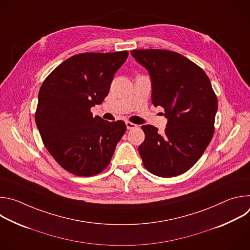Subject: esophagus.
Returning <instances> with one entry per match:
<instances>
[{
    "mask_svg": "<svg viewBox=\"0 0 250 250\" xmlns=\"http://www.w3.org/2000/svg\"><path fill=\"white\" fill-rule=\"evenodd\" d=\"M125 125H126L127 129H134V128L137 127V125L135 124H132L130 122H125Z\"/></svg>",
    "mask_w": 250,
    "mask_h": 250,
    "instance_id": "obj_1",
    "label": "esophagus"
}]
</instances>
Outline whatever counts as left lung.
<instances>
[{
  "mask_svg": "<svg viewBox=\"0 0 250 250\" xmlns=\"http://www.w3.org/2000/svg\"><path fill=\"white\" fill-rule=\"evenodd\" d=\"M131 55L145 66L152 82V103L164 109L165 132L142 125L146 139L138 146L145 167L169 178L188 171L203 155L215 132L217 95L205 71L170 50L138 49Z\"/></svg>",
  "mask_w": 250,
  "mask_h": 250,
  "instance_id": "obj_1",
  "label": "left lung"
}]
</instances>
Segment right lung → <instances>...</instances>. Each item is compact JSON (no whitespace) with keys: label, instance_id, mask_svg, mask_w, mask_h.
I'll list each match as a JSON object with an SVG mask.
<instances>
[{"label":"right lung","instance_id":"right-lung-1","mask_svg":"<svg viewBox=\"0 0 250 250\" xmlns=\"http://www.w3.org/2000/svg\"><path fill=\"white\" fill-rule=\"evenodd\" d=\"M127 56L126 50L80 53L63 61L43 81L35 123L48 152L69 173L90 177L110 164L125 124L93 117L91 108L109 94Z\"/></svg>","mask_w":250,"mask_h":250}]
</instances>
